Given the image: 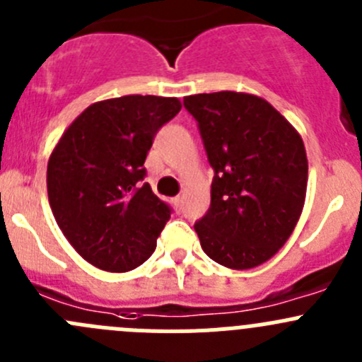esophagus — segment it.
I'll return each instance as SVG.
<instances>
[{
	"label": "esophagus",
	"instance_id": "obj_1",
	"mask_svg": "<svg viewBox=\"0 0 362 362\" xmlns=\"http://www.w3.org/2000/svg\"><path fill=\"white\" fill-rule=\"evenodd\" d=\"M174 204H175V208H177V209L183 208V197H181V195L174 197Z\"/></svg>",
	"mask_w": 362,
	"mask_h": 362
}]
</instances>
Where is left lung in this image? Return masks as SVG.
Masks as SVG:
<instances>
[{"mask_svg": "<svg viewBox=\"0 0 362 362\" xmlns=\"http://www.w3.org/2000/svg\"><path fill=\"white\" fill-rule=\"evenodd\" d=\"M183 103L215 172L211 204L194 226L202 250L222 267H257L286 243L304 208V142L257 95L223 90Z\"/></svg>", "mask_w": 362, "mask_h": 362, "instance_id": "obj_1", "label": "left lung"}]
</instances>
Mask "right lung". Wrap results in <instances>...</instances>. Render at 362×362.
Masks as SVG:
<instances>
[{
  "mask_svg": "<svg viewBox=\"0 0 362 362\" xmlns=\"http://www.w3.org/2000/svg\"><path fill=\"white\" fill-rule=\"evenodd\" d=\"M179 110V99L160 95L94 103L51 153L47 197L54 220L94 267L129 272L156 249L172 209L142 183L144 161L158 129Z\"/></svg>",
  "mask_w": 362,
  "mask_h": 362,
  "instance_id": "add662e5",
  "label": "right lung"
}]
</instances>
